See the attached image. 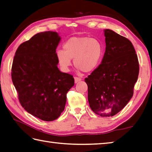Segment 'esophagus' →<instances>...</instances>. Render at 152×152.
Listing matches in <instances>:
<instances>
[{
	"label": "esophagus",
	"mask_w": 152,
	"mask_h": 152,
	"mask_svg": "<svg viewBox=\"0 0 152 152\" xmlns=\"http://www.w3.org/2000/svg\"><path fill=\"white\" fill-rule=\"evenodd\" d=\"M81 80H82V78H79V77H76V76L74 77V82L75 83H78V82L81 81Z\"/></svg>",
	"instance_id": "obj_1"
}]
</instances>
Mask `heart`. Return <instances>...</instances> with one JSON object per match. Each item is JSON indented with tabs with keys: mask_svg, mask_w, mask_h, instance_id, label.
I'll return each mask as SVG.
<instances>
[{
	"mask_svg": "<svg viewBox=\"0 0 152 152\" xmlns=\"http://www.w3.org/2000/svg\"><path fill=\"white\" fill-rule=\"evenodd\" d=\"M103 55V47L96 39L90 37H72L58 50L56 58L61 68L67 71L74 58V64L84 72H90L98 66Z\"/></svg>",
	"mask_w": 152,
	"mask_h": 152,
	"instance_id": "obj_1",
	"label": "heart"
}]
</instances>
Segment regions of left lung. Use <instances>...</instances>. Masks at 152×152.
I'll list each match as a JSON object with an SVG mask.
<instances>
[{
	"instance_id": "left-lung-1",
	"label": "left lung",
	"mask_w": 152,
	"mask_h": 152,
	"mask_svg": "<svg viewBox=\"0 0 152 152\" xmlns=\"http://www.w3.org/2000/svg\"><path fill=\"white\" fill-rule=\"evenodd\" d=\"M104 31L106 48L102 62L85 82L92 111L102 117H112L133 96L139 62L131 41L111 29Z\"/></svg>"
}]
</instances>
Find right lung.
<instances>
[{"label": "right lung", "instance_id": "right-lung-1", "mask_svg": "<svg viewBox=\"0 0 152 152\" xmlns=\"http://www.w3.org/2000/svg\"><path fill=\"white\" fill-rule=\"evenodd\" d=\"M60 40L56 32L38 33L18 47L12 66V80L21 105L45 121L58 118L67 92L74 85L73 76L57 67L56 49Z\"/></svg>", "mask_w": 152, "mask_h": 152}]
</instances>
